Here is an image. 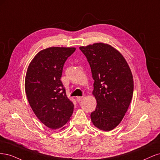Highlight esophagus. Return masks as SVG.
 <instances>
[{"label":"esophagus","instance_id":"obj_1","mask_svg":"<svg viewBox=\"0 0 160 160\" xmlns=\"http://www.w3.org/2000/svg\"><path fill=\"white\" fill-rule=\"evenodd\" d=\"M82 100H83V97H80V96H78L76 98V100L78 101V102H80V101H82Z\"/></svg>","mask_w":160,"mask_h":160}]
</instances>
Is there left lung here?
<instances>
[{
	"mask_svg": "<svg viewBox=\"0 0 160 160\" xmlns=\"http://www.w3.org/2000/svg\"><path fill=\"white\" fill-rule=\"evenodd\" d=\"M88 62L94 80L96 110L90 114L93 124L101 130H112L122 120L132 98L133 80L122 54L102 42L80 46Z\"/></svg>",
	"mask_w": 160,
	"mask_h": 160,
	"instance_id": "left-lung-1",
	"label": "left lung"
}]
</instances>
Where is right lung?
<instances>
[{
    "instance_id": "1",
    "label": "right lung",
    "mask_w": 160,
    "mask_h": 160,
    "mask_svg": "<svg viewBox=\"0 0 160 160\" xmlns=\"http://www.w3.org/2000/svg\"><path fill=\"white\" fill-rule=\"evenodd\" d=\"M74 47H50L40 50L30 63L25 77L29 104L43 124L52 130L64 129L74 110L60 78L63 66Z\"/></svg>"
}]
</instances>
